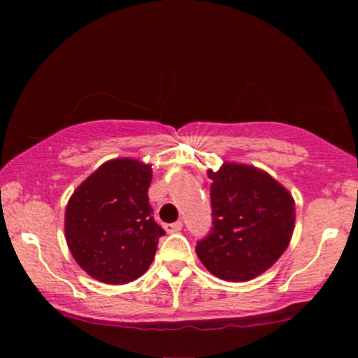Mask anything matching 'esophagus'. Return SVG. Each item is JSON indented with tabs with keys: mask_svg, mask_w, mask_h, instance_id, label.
I'll return each mask as SVG.
<instances>
[{
	"mask_svg": "<svg viewBox=\"0 0 358 358\" xmlns=\"http://www.w3.org/2000/svg\"><path fill=\"white\" fill-rule=\"evenodd\" d=\"M182 227H183L182 222H173V224H166V225H165V231H166L168 234H175V232L182 231Z\"/></svg>",
	"mask_w": 358,
	"mask_h": 358,
	"instance_id": "1",
	"label": "esophagus"
}]
</instances>
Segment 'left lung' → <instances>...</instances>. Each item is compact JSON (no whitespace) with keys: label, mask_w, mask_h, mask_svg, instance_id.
Returning <instances> with one entry per match:
<instances>
[{"label":"left lung","mask_w":358,"mask_h":358,"mask_svg":"<svg viewBox=\"0 0 358 358\" xmlns=\"http://www.w3.org/2000/svg\"><path fill=\"white\" fill-rule=\"evenodd\" d=\"M212 229L196 256L213 276L249 281L281 257L294 229V200L273 176L254 166L224 163L208 171Z\"/></svg>","instance_id":"obj_1"}]
</instances>
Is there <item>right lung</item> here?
Listing matches in <instances>:
<instances>
[{
  "label": "right lung",
  "instance_id": "1",
  "mask_svg": "<svg viewBox=\"0 0 358 358\" xmlns=\"http://www.w3.org/2000/svg\"><path fill=\"white\" fill-rule=\"evenodd\" d=\"M151 165L131 158L106 162L79 185L65 210V239L89 276L124 285L146 273L165 231L148 199Z\"/></svg>",
  "mask_w": 358,
  "mask_h": 358
}]
</instances>
